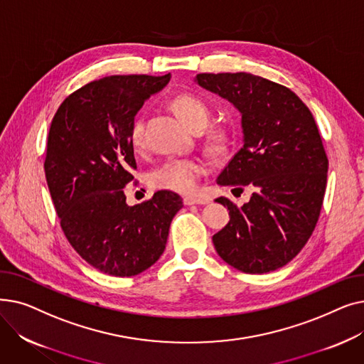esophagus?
<instances>
[{"instance_id": "1", "label": "esophagus", "mask_w": 364, "mask_h": 364, "mask_svg": "<svg viewBox=\"0 0 364 364\" xmlns=\"http://www.w3.org/2000/svg\"><path fill=\"white\" fill-rule=\"evenodd\" d=\"M183 202H184V205H187V206H190V205H206V203H208L206 199L193 198V196H186V198L183 199Z\"/></svg>"}]
</instances>
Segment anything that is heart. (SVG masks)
<instances>
[{"instance_id":"heart-1","label":"heart","mask_w":364,"mask_h":364,"mask_svg":"<svg viewBox=\"0 0 364 364\" xmlns=\"http://www.w3.org/2000/svg\"><path fill=\"white\" fill-rule=\"evenodd\" d=\"M171 107L178 118L192 129H202L211 117L209 106L195 94H178L171 100ZM146 122L141 114L134 118L129 127V141L136 150L146 146ZM208 143L214 149H223L228 141L225 129L213 128L208 131ZM208 166L198 156H174L168 158L149 172V184L153 188L169 190L176 193H193L200 178L206 174Z\"/></svg>"}]
</instances>
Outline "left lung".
<instances>
[{
	"mask_svg": "<svg viewBox=\"0 0 364 364\" xmlns=\"http://www.w3.org/2000/svg\"><path fill=\"white\" fill-rule=\"evenodd\" d=\"M196 80L242 113L243 146L217 183L254 190L242 208L215 199L230 211L213 236L215 250L243 273L274 272L299 254L321 211L329 161L313 113L288 87L252 73H199Z\"/></svg>",
	"mask_w": 364,
	"mask_h": 364,
	"instance_id": "1",
	"label": "left lung"
}]
</instances>
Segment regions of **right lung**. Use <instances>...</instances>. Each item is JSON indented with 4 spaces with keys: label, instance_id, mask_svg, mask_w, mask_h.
Masks as SVG:
<instances>
[{
    "label": "right lung",
    "instance_id": "obj_1",
    "mask_svg": "<svg viewBox=\"0 0 364 364\" xmlns=\"http://www.w3.org/2000/svg\"><path fill=\"white\" fill-rule=\"evenodd\" d=\"M169 73L112 75L69 94L50 125L44 161L50 195L72 245L102 273L136 276L162 255L183 199L161 190L128 206L124 188L137 169L129 127Z\"/></svg>",
    "mask_w": 364,
    "mask_h": 364
}]
</instances>
